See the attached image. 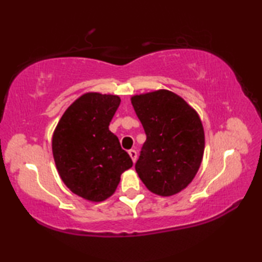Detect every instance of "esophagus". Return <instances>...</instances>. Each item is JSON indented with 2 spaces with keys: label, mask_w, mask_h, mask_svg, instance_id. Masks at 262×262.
<instances>
[{
  "label": "esophagus",
  "mask_w": 262,
  "mask_h": 262,
  "mask_svg": "<svg viewBox=\"0 0 262 262\" xmlns=\"http://www.w3.org/2000/svg\"><path fill=\"white\" fill-rule=\"evenodd\" d=\"M128 154H129V156H130V158H132V161L135 163V162H136V157H137V152H136V150L132 149V150H129V151H128Z\"/></svg>",
  "instance_id": "esophagus-1"
}]
</instances>
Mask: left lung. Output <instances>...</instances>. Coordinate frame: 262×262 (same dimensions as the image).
Returning <instances> with one entry per match:
<instances>
[{
	"instance_id": "8db88e82",
	"label": "left lung",
	"mask_w": 262,
	"mask_h": 262,
	"mask_svg": "<svg viewBox=\"0 0 262 262\" xmlns=\"http://www.w3.org/2000/svg\"><path fill=\"white\" fill-rule=\"evenodd\" d=\"M147 140L135 164L147 188L171 196L187 187L201 165L205 150L202 122L186 101L168 90L132 97Z\"/></svg>"
}]
</instances>
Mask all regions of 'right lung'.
Segmentation results:
<instances>
[{"label": "right lung", "instance_id": "1", "mask_svg": "<svg viewBox=\"0 0 262 262\" xmlns=\"http://www.w3.org/2000/svg\"><path fill=\"white\" fill-rule=\"evenodd\" d=\"M120 101L113 95H83L63 113L53 134V156L62 181L86 200L110 198L122 172L133 166L129 155L108 129Z\"/></svg>", "mask_w": 262, "mask_h": 262}]
</instances>
